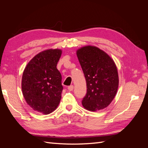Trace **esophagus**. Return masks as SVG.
<instances>
[{
	"mask_svg": "<svg viewBox=\"0 0 148 148\" xmlns=\"http://www.w3.org/2000/svg\"><path fill=\"white\" fill-rule=\"evenodd\" d=\"M68 89L69 91H73V85H71V86H69V87H68Z\"/></svg>",
	"mask_w": 148,
	"mask_h": 148,
	"instance_id": "1",
	"label": "esophagus"
}]
</instances>
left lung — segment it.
Listing matches in <instances>:
<instances>
[{
  "label": "left lung",
  "instance_id": "1",
  "mask_svg": "<svg viewBox=\"0 0 148 148\" xmlns=\"http://www.w3.org/2000/svg\"><path fill=\"white\" fill-rule=\"evenodd\" d=\"M77 55L86 81L83 107L91 112L106 108L114 99L119 88L118 71L114 60L93 46L78 49Z\"/></svg>",
  "mask_w": 148,
  "mask_h": 148
}]
</instances>
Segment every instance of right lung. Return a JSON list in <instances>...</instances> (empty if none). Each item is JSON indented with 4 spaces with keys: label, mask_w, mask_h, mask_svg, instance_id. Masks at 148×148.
<instances>
[{
    "label": "right lung",
    "mask_w": 148,
    "mask_h": 148,
    "mask_svg": "<svg viewBox=\"0 0 148 148\" xmlns=\"http://www.w3.org/2000/svg\"><path fill=\"white\" fill-rule=\"evenodd\" d=\"M62 52L59 49L39 52L28 62L22 75V92L26 103L44 115L54 111L61 99L62 76L56 66Z\"/></svg>",
    "instance_id": "1"
}]
</instances>
